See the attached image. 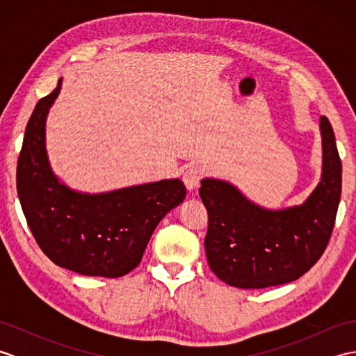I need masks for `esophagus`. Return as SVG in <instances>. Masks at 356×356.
Returning <instances> with one entry per match:
<instances>
[{"instance_id":"34e87169","label":"esophagus","mask_w":356,"mask_h":356,"mask_svg":"<svg viewBox=\"0 0 356 356\" xmlns=\"http://www.w3.org/2000/svg\"><path fill=\"white\" fill-rule=\"evenodd\" d=\"M202 177H203V170L200 168V166L199 165H191L185 170L182 179H184V184H185L188 190L193 191L194 188L199 186Z\"/></svg>"}]
</instances>
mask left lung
I'll return each instance as SVG.
<instances>
[{
	"label": "left lung",
	"instance_id": "8db88e82",
	"mask_svg": "<svg viewBox=\"0 0 356 356\" xmlns=\"http://www.w3.org/2000/svg\"><path fill=\"white\" fill-rule=\"evenodd\" d=\"M321 182L303 205L266 211L222 180L203 179L208 211L205 251L211 270L229 286L263 289L305 275L326 251L341 197V159L321 116Z\"/></svg>",
	"mask_w": 356,
	"mask_h": 356
}]
</instances>
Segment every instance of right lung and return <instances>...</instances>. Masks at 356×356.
<instances>
[{"instance_id": "obj_1", "label": "right lung", "mask_w": 356, "mask_h": 356, "mask_svg": "<svg viewBox=\"0 0 356 356\" xmlns=\"http://www.w3.org/2000/svg\"><path fill=\"white\" fill-rule=\"evenodd\" d=\"M61 81L38 101L26 127L17 165L22 213L38 246L58 266L90 277H122L140 263L151 234L184 202L186 188L174 179L88 195L59 184L45 154V118Z\"/></svg>"}]
</instances>
